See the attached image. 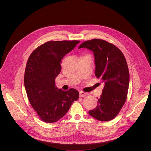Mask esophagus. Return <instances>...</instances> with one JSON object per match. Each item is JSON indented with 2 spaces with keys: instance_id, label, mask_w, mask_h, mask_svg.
<instances>
[{
  "instance_id": "1",
  "label": "esophagus",
  "mask_w": 151,
  "mask_h": 151,
  "mask_svg": "<svg viewBox=\"0 0 151 151\" xmlns=\"http://www.w3.org/2000/svg\"><path fill=\"white\" fill-rule=\"evenodd\" d=\"M88 95V94L87 93H85V92H83V91H81L80 93H79V96L80 97H85V96H87Z\"/></svg>"
}]
</instances>
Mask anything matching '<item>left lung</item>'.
I'll return each instance as SVG.
<instances>
[{
  "label": "left lung",
  "mask_w": 151,
  "mask_h": 151,
  "mask_svg": "<svg viewBox=\"0 0 151 151\" xmlns=\"http://www.w3.org/2000/svg\"><path fill=\"white\" fill-rule=\"evenodd\" d=\"M82 48L93 52L95 75L104 84L97 106L88 113L100 121H111L118 114L127 96L130 75L125 58L119 49L101 39L85 41L79 47Z\"/></svg>",
  "instance_id": "1"
}]
</instances>
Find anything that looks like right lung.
<instances>
[{"label":"right lung","mask_w":151,"mask_h":151,"mask_svg":"<svg viewBox=\"0 0 151 151\" xmlns=\"http://www.w3.org/2000/svg\"><path fill=\"white\" fill-rule=\"evenodd\" d=\"M79 42H47L34 50L27 60L24 79L27 96L33 109L45 122L58 121L79 98L76 90L58 89L55 81L61 72V60Z\"/></svg>","instance_id":"add662e5"}]
</instances>
